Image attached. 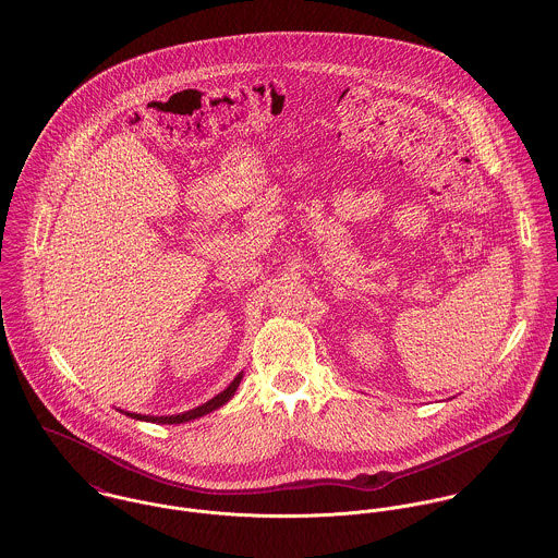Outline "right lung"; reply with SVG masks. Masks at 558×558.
Instances as JSON below:
<instances>
[{"mask_svg": "<svg viewBox=\"0 0 558 558\" xmlns=\"http://www.w3.org/2000/svg\"><path fill=\"white\" fill-rule=\"evenodd\" d=\"M241 377H243V373H239V375L230 381V386H228L226 390H222L220 395H216L211 401H207V403H203V405H198V408H194V410H190V412H183V414H172V416H144V414H131V412H122V410H120V412L126 414V416H131V418H135V421H146V423H157V425H181V423L201 418V416H205V414H209V412L222 408L223 403H228V401L232 399V395L236 392V388H239V384H241Z\"/></svg>", "mask_w": 558, "mask_h": 558, "instance_id": "add662e5", "label": "right lung"}]
</instances>
